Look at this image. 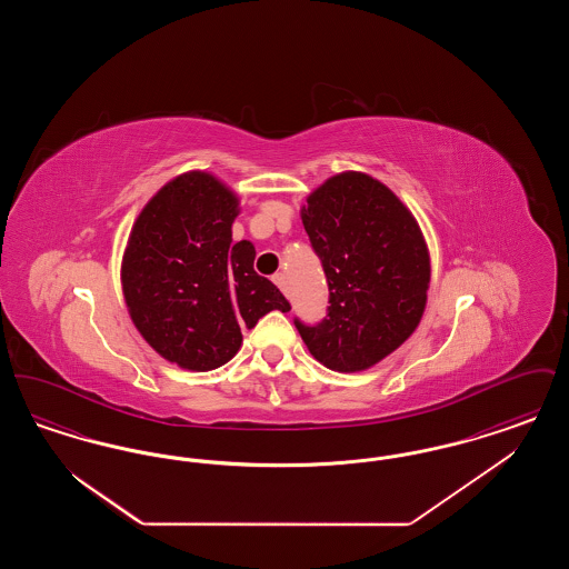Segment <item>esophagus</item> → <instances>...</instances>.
Listing matches in <instances>:
<instances>
[{
  "instance_id": "34e87169",
  "label": "esophagus",
  "mask_w": 569,
  "mask_h": 569,
  "mask_svg": "<svg viewBox=\"0 0 569 569\" xmlns=\"http://www.w3.org/2000/svg\"><path fill=\"white\" fill-rule=\"evenodd\" d=\"M272 281H274V286H277L281 292L288 290V277H286V272H277V274L272 277Z\"/></svg>"
}]
</instances>
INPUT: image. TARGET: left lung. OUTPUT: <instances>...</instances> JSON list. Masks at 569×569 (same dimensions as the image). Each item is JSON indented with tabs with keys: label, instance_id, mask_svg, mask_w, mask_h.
Listing matches in <instances>:
<instances>
[{
	"label": "left lung",
	"instance_id": "8db88e82",
	"mask_svg": "<svg viewBox=\"0 0 569 569\" xmlns=\"http://www.w3.org/2000/svg\"><path fill=\"white\" fill-rule=\"evenodd\" d=\"M322 260L330 307L300 325L311 356L339 373L367 371L418 328L431 286V253L401 198L367 172L326 179L300 209Z\"/></svg>",
	"mask_w": 569,
	"mask_h": 569
}]
</instances>
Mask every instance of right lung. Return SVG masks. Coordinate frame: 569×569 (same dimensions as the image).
Returning <instances> with one entry per match:
<instances>
[{"label": "right lung", "mask_w": 569, "mask_h": 569, "mask_svg": "<svg viewBox=\"0 0 569 569\" xmlns=\"http://www.w3.org/2000/svg\"><path fill=\"white\" fill-rule=\"evenodd\" d=\"M239 193L209 170H188L136 217L121 258V290L142 339L186 371H213L253 328L290 302L253 271L256 247L232 243Z\"/></svg>", "instance_id": "add662e5"}]
</instances>
